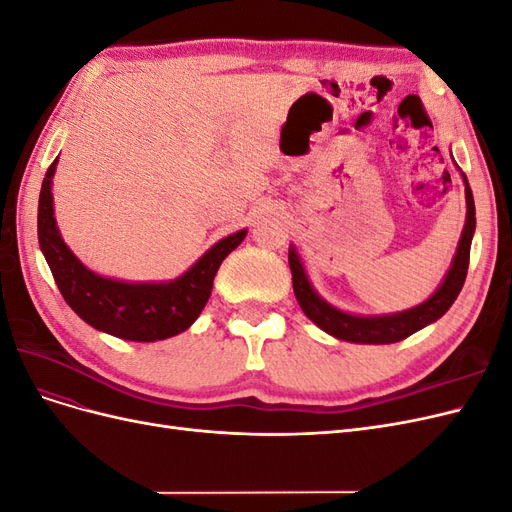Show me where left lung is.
<instances>
[{"label": "left lung", "mask_w": 512, "mask_h": 512, "mask_svg": "<svg viewBox=\"0 0 512 512\" xmlns=\"http://www.w3.org/2000/svg\"><path fill=\"white\" fill-rule=\"evenodd\" d=\"M461 177H463V185H466V224H463L461 239L457 243V252L453 256L451 269L446 271L444 280L440 282V286L429 299L395 314L361 316V314L344 312V309L331 305L327 299H322L316 292L312 282H309L297 250H294V245L290 243L288 265L292 273V288H294V297H297L303 309V314L324 333H329L337 339H344V342H352V344H376V346L401 342V339L410 337L412 333L425 329L427 324L442 318L448 309H451V305L459 297L463 282H466L468 265H470V245L476 230L474 196L466 175L461 173Z\"/></svg>", "instance_id": "left-lung-1"}]
</instances>
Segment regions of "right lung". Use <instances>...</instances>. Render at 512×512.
I'll use <instances>...</instances> for the list:
<instances>
[{
    "label": "right lung",
    "instance_id": "1",
    "mask_svg": "<svg viewBox=\"0 0 512 512\" xmlns=\"http://www.w3.org/2000/svg\"><path fill=\"white\" fill-rule=\"evenodd\" d=\"M46 170L38 200V243L61 297L89 327L130 342H158L190 329L203 312L222 260L239 247L247 228L220 239L175 280L126 282L87 269L61 239L53 209V175Z\"/></svg>",
    "mask_w": 512,
    "mask_h": 512
}]
</instances>
